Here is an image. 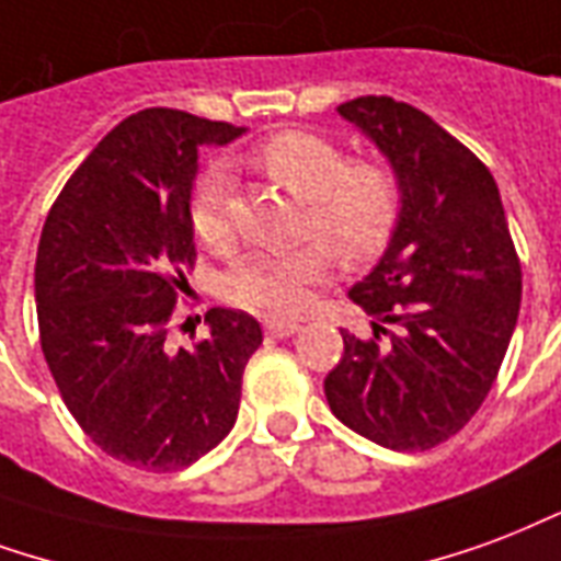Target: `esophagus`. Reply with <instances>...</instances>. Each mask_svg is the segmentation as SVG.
<instances>
[{
	"label": "esophagus",
	"mask_w": 561,
	"mask_h": 561,
	"mask_svg": "<svg viewBox=\"0 0 561 561\" xmlns=\"http://www.w3.org/2000/svg\"><path fill=\"white\" fill-rule=\"evenodd\" d=\"M300 330V323L297 321H282V318H267L264 321V333L270 335V339H288V335H294Z\"/></svg>",
	"instance_id": "esophagus-1"
}]
</instances>
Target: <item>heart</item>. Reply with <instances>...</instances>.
Listing matches in <instances>:
<instances>
[{
	"instance_id": "heart-1",
	"label": "heart",
	"mask_w": 561,
	"mask_h": 561,
	"mask_svg": "<svg viewBox=\"0 0 561 561\" xmlns=\"http://www.w3.org/2000/svg\"><path fill=\"white\" fill-rule=\"evenodd\" d=\"M252 163L306 205V238H314L335 261L365 264L392 240L401 214L398 178L380 163H351L342 145L312 130L270 136ZM190 226L207 249H226L231 226V175L210 163L190 193ZM327 255L300 249L288 255L255 252L228 273V300L255 312L291 314L306 302V291L321 279Z\"/></svg>"
}]
</instances>
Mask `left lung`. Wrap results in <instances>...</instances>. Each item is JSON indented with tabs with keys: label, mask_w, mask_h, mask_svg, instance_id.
Wrapping results in <instances>:
<instances>
[{
	"label": "left lung",
	"mask_w": 561,
	"mask_h": 561,
	"mask_svg": "<svg viewBox=\"0 0 561 561\" xmlns=\"http://www.w3.org/2000/svg\"><path fill=\"white\" fill-rule=\"evenodd\" d=\"M380 148L401 214L377 267L351 288L371 339L342 330L323 380L330 410L377 446L425 451L458 434L500 375L520 312V259L479 157L392 98L339 106Z\"/></svg>",
	"instance_id": "1"
}]
</instances>
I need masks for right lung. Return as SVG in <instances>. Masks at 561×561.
I'll return each instance as SVG.
<instances>
[{
	"label": "right lung",
	"mask_w": 561,
	"mask_h": 561,
	"mask_svg": "<svg viewBox=\"0 0 561 561\" xmlns=\"http://www.w3.org/2000/svg\"><path fill=\"white\" fill-rule=\"evenodd\" d=\"M243 127L181 110L124 118L49 207L35 261L41 351L70 416L115 460L184 470L234 428L259 321L210 309L175 347L169 321L196 264L190 193L205 145Z\"/></svg>",
	"instance_id": "1"
}]
</instances>
